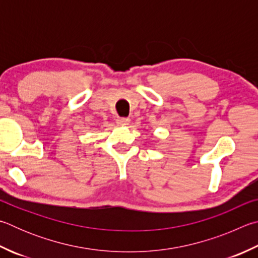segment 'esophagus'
I'll return each mask as SVG.
<instances>
[{"label": "esophagus", "instance_id": "obj_1", "mask_svg": "<svg viewBox=\"0 0 258 258\" xmlns=\"http://www.w3.org/2000/svg\"><path fill=\"white\" fill-rule=\"evenodd\" d=\"M117 124L119 125H128L130 124V118H127V117H118V118L116 119Z\"/></svg>", "mask_w": 258, "mask_h": 258}]
</instances>
